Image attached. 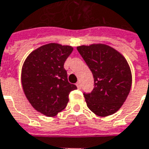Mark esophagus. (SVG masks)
<instances>
[{
  "label": "esophagus",
  "mask_w": 149,
  "mask_h": 149,
  "mask_svg": "<svg viewBox=\"0 0 149 149\" xmlns=\"http://www.w3.org/2000/svg\"><path fill=\"white\" fill-rule=\"evenodd\" d=\"M76 85H77V87L78 89H81V82H80V81L77 82Z\"/></svg>",
  "instance_id": "1"
}]
</instances>
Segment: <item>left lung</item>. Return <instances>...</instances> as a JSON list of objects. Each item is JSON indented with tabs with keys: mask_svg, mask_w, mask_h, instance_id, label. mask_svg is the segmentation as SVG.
<instances>
[{
	"mask_svg": "<svg viewBox=\"0 0 149 149\" xmlns=\"http://www.w3.org/2000/svg\"><path fill=\"white\" fill-rule=\"evenodd\" d=\"M91 70L94 88L84 93L87 107L98 116L106 117L118 111L132 87V72L124 56L110 46L98 43L77 47Z\"/></svg>",
	"mask_w": 149,
	"mask_h": 149,
	"instance_id": "8db88e82",
	"label": "left lung"
}]
</instances>
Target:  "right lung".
<instances>
[{
	"mask_svg": "<svg viewBox=\"0 0 149 149\" xmlns=\"http://www.w3.org/2000/svg\"><path fill=\"white\" fill-rule=\"evenodd\" d=\"M71 46L48 43L29 55L22 68L25 95L35 110L48 117L56 116L68 102V95L77 86L68 81L65 60Z\"/></svg>",
	"mask_w": 149,
	"mask_h": 149,
	"instance_id": "1",
	"label": "right lung"
}]
</instances>
